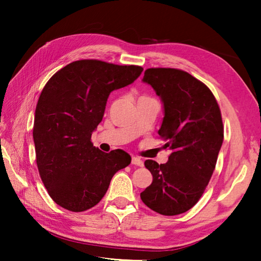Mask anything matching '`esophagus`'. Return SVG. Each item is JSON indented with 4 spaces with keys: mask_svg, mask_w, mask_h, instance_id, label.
Wrapping results in <instances>:
<instances>
[{
    "mask_svg": "<svg viewBox=\"0 0 261 261\" xmlns=\"http://www.w3.org/2000/svg\"><path fill=\"white\" fill-rule=\"evenodd\" d=\"M131 162H132V164L136 165V166H140V167H142V166H143L142 160H141L139 157H135V156H134V157H132Z\"/></svg>",
    "mask_w": 261,
    "mask_h": 261,
    "instance_id": "34e87169",
    "label": "esophagus"
}]
</instances>
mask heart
<instances>
[{
	"label": "heart",
	"mask_w": 261,
	"mask_h": 261,
	"mask_svg": "<svg viewBox=\"0 0 261 261\" xmlns=\"http://www.w3.org/2000/svg\"><path fill=\"white\" fill-rule=\"evenodd\" d=\"M142 97H145V96H142Z\"/></svg>",
	"instance_id": "1"
}]
</instances>
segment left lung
<instances>
[{"label":"left lung","mask_w":261,"mask_h":261,"mask_svg":"<svg viewBox=\"0 0 261 261\" xmlns=\"http://www.w3.org/2000/svg\"><path fill=\"white\" fill-rule=\"evenodd\" d=\"M142 82L162 99L158 135L171 153L166 164L146 160L152 182L140 197L159 214H181L198 202L213 174L223 142L221 111L210 88L184 70L149 68Z\"/></svg>","instance_id":"obj_1"}]
</instances>
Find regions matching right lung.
Returning a JSON list of instances; mask_svg holds the SVG:
<instances>
[{"instance_id": "add662e5", "label": "right lung", "mask_w": 261, "mask_h": 261, "mask_svg": "<svg viewBox=\"0 0 261 261\" xmlns=\"http://www.w3.org/2000/svg\"><path fill=\"white\" fill-rule=\"evenodd\" d=\"M140 66L77 60L58 70L38 99L33 124L37 166L59 206L83 212L101 201L116 171L131 163L116 149L105 153L91 142L111 92L134 83Z\"/></svg>"}]
</instances>
